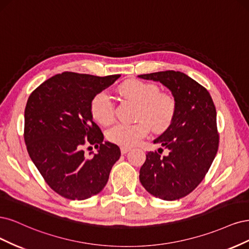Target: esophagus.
<instances>
[{
    "instance_id": "1",
    "label": "esophagus",
    "mask_w": 249,
    "mask_h": 249,
    "mask_svg": "<svg viewBox=\"0 0 249 249\" xmlns=\"http://www.w3.org/2000/svg\"><path fill=\"white\" fill-rule=\"evenodd\" d=\"M130 151V148H127V147H121V153L122 154H126L127 152Z\"/></svg>"
}]
</instances>
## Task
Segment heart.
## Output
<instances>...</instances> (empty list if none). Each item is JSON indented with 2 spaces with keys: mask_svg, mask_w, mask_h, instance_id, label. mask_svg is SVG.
<instances>
[{
  "mask_svg": "<svg viewBox=\"0 0 249 249\" xmlns=\"http://www.w3.org/2000/svg\"><path fill=\"white\" fill-rule=\"evenodd\" d=\"M119 93L124 98L138 104L134 123H118L107 131L109 142L123 147H132L149 133L150 128L155 131L166 129L176 113V101L170 94L159 92L154 85L128 79L119 87ZM91 114L101 125H108L115 118V104L107 92H98L91 100Z\"/></svg>",
  "mask_w": 249,
  "mask_h": 249,
  "instance_id": "b5f03b06",
  "label": "heart"
}]
</instances>
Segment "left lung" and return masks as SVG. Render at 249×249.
Here are the masks:
<instances>
[{
    "instance_id": "obj_1",
    "label": "left lung",
    "mask_w": 249,
    "mask_h": 249,
    "mask_svg": "<svg viewBox=\"0 0 249 249\" xmlns=\"http://www.w3.org/2000/svg\"><path fill=\"white\" fill-rule=\"evenodd\" d=\"M139 77L161 83L176 101L172 123L153 142L170 151L168 155H160L161 148L148 152L140 181L155 197L179 199L202 182L217 153L215 106L209 92L183 72L159 71Z\"/></svg>"
}]
</instances>
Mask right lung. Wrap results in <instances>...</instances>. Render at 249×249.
I'll return each mask as SVG.
<instances>
[{"label": "right lung", "mask_w": 249, "mask_h": 249, "mask_svg": "<svg viewBox=\"0 0 249 249\" xmlns=\"http://www.w3.org/2000/svg\"><path fill=\"white\" fill-rule=\"evenodd\" d=\"M120 76L63 72L30 95L23 134L28 153L49 186L63 197L83 200L99 194L121 156L117 145L103 142L90 109L94 96ZM86 143L98 149L91 159L84 155Z\"/></svg>", "instance_id": "obj_1"}]
</instances>
